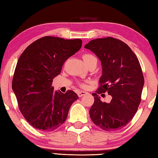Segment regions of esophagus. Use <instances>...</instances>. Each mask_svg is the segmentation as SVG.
Instances as JSON below:
<instances>
[{
  "instance_id": "obj_1",
  "label": "esophagus",
  "mask_w": 158,
  "mask_h": 158,
  "mask_svg": "<svg viewBox=\"0 0 158 158\" xmlns=\"http://www.w3.org/2000/svg\"><path fill=\"white\" fill-rule=\"evenodd\" d=\"M88 94V92H85V91H79L78 93H77V94H78V96L79 97H81L83 96H84L85 94Z\"/></svg>"
}]
</instances>
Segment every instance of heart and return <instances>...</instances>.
Listing matches in <instances>:
<instances>
[{"instance_id":"1","label":"heart","mask_w":158,"mask_h":158,"mask_svg":"<svg viewBox=\"0 0 158 158\" xmlns=\"http://www.w3.org/2000/svg\"><path fill=\"white\" fill-rule=\"evenodd\" d=\"M83 60L85 61L86 64L88 63L93 61V60H96V61H97L96 57L94 56H93L92 54H90V53H85V54L83 56ZM79 84L80 86L82 87V88H85V87L87 86L86 82H85V81L79 82Z\"/></svg>"}]
</instances>
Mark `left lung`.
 I'll return each mask as SVG.
<instances>
[{
  "instance_id": "1",
  "label": "left lung",
  "mask_w": 158,
  "mask_h": 158,
  "mask_svg": "<svg viewBox=\"0 0 158 158\" xmlns=\"http://www.w3.org/2000/svg\"><path fill=\"white\" fill-rule=\"evenodd\" d=\"M84 48L98 56L102 66L100 85L92 94L90 117L104 130L122 129L132 119L141 101L144 77L139 60L125 43L109 36L92 40ZM105 92L112 96L109 103L98 97Z\"/></svg>"
}]
</instances>
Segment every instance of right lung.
I'll use <instances>...</instances> for the list:
<instances>
[{
	"mask_svg": "<svg viewBox=\"0 0 158 158\" xmlns=\"http://www.w3.org/2000/svg\"><path fill=\"white\" fill-rule=\"evenodd\" d=\"M81 39L43 36L27 47L17 63L12 81L20 112L36 129L51 132L65 122L77 94L53 91V79L66 60L81 49Z\"/></svg>",
	"mask_w": 158,
	"mask_h": 158,
	"instance_id": "obj_1",
	"label": "right lung"
}]
</instances>
